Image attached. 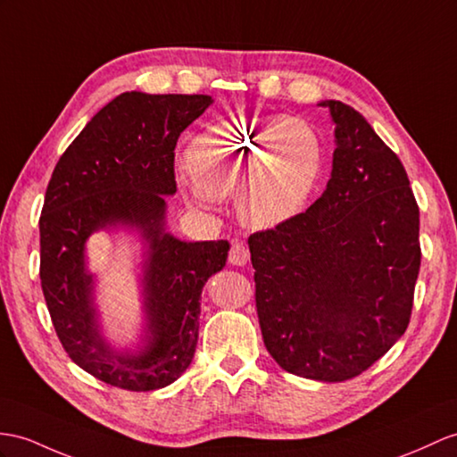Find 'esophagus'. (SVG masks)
<instances>
[{
	"instance_id": "obj_1",
	"label": "esophagus",
	"mask_w": 457,
	"mask_h": 457,
	"mask_svg": "<svg viewBox=\"0 0 457 457\" xmlns=\"http://www.w3.org/2000/svg\"><path fill=\"white\" fill-rule=\"evenodd\" d=\"M228 262L232 265H246L250 262V250L246 244L232 242V248L228 252Z\"/></svg>"
}]
</instances>
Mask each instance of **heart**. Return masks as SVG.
<instances>
[{
  "label": "heart",
  "mask_w": 457,
  "mask_h": 457,
  "mask_svg": "<svg viewBox=\"0 0 457 457\" xmlns=\"http://www.w3.org/2000/svg\"><path fill=\"white\" fill-rule=\"evenodd\" d=\"M316 131L291 116L235 118L205 129L187 147L194 178H180L184 195L195 205L237 191L244 225L275 228L308 204L321 172Z\"/></svg>",
  "instance_id": "heart-1"
}]
</instances>
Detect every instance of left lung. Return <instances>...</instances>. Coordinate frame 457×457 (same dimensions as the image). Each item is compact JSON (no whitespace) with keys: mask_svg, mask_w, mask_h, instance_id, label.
I'll return each instance as SVG.
<instances>
[{"mask_svg":"<svg viewBox=\"0 0 457 457\" xmlns=\"http://www.w3.org/2000/svg\"><path fill=\"white\" fill-rule=\"evenodd\" d=\"M336 124L331 178L304 213L248 238L255 308L283 370L359 376L403 336L420 267L419 207L397 154L362 114L321 100Z\"/></svg>","mask_w":457,"mask_h":457,"instance_id":"obj_1","label":"left lung"}]
</instances>
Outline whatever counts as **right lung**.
<instances>
[{
  "mask_svg": "<svg viewBox=\"0 0 457 457\" xmlns=\"http://www.w3.org/2000/svg\"><path fill=\"white\" fill-rule=\"evenodd\" d=\"M213 104L209 95L121 93L98 110L52 172L40 215V283L70 359L129 392L172 384L190 366L202 291L227 263V240L186 242L166 228L180 133ZM137 231L144 244L137 348L118 350L99 321L86 240L98 229Z\"/></svg>",
  "mask_w": 457,
  "mask_h": 457,
  "instance_id": "1",
  "label": "right lung"
}]
</instances>
